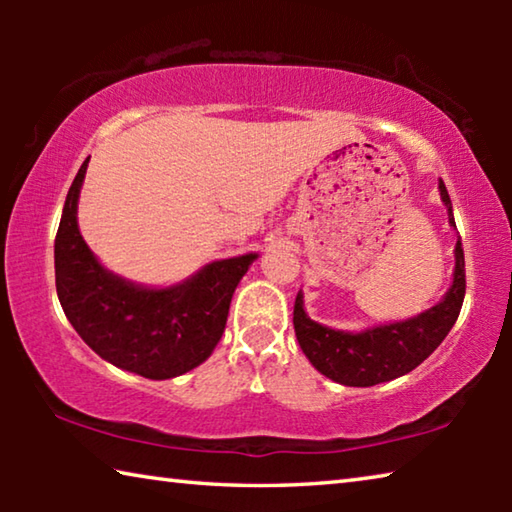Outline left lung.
I'll return each instance as SVG.
<instances>
[{"label":"left lung","instance_id":"1","mask_svg":"<svg viewBox=\"0 0 512 512\" xmlns=\"http://www.w3.org/2000/svg\"><path fill=\"white\" fill-rule=\"evenodd\" d=\"M440 201L447 207L452 228L454 212L447 187L438 180ZM454 280L443 300L422 314L397 323L366 327L361 332L332 329L311 320L302 302V291L293 305V327L305 357L320 375L343 386H375L406 375L443 343L461 314L465 298V257L461 239L454 248Z\"/></svg>","mask_w":512,"mask_h":512}]
</instances>
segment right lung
<instances>
[{"label": "right lung", "mask_w": 512, "mask_h": 512, "mask_svg": "<svg viewBox=\"0 0 512 512\" xmlns=\"http://www.w3.org/2000/svg\"><path fill=\"white\" fill-rule=\"evenodd\" d=\"M90 158L69 187L54 244L60 307L90 348L146 379H173L210 357L241 277L259 257L216 259L171 287H144L108 271L79 230V196Z\"/></svg>", "instance_id": "add662e5"}]
</instances>
